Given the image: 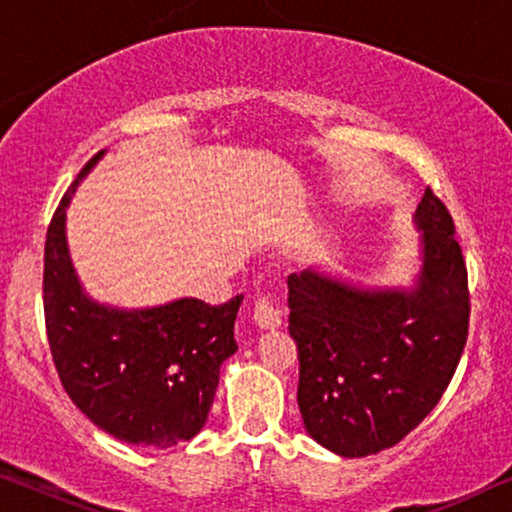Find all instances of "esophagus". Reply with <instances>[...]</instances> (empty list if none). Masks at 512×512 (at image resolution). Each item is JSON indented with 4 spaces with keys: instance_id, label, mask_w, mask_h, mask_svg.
Returning a JSON list of instances; mask_svg holds the SVG:
<instances>
[{
    "instance_id": "1",
    "label": "esophagus",
    "mask_w": 512,
    "mask_h": 512,
    "mask_svg": "<svg viewBox=\"0 0 512 512\" xmlns=\"http://www.w3.org/2000/svg\"><path fill=\"white\" fill-rule=\"evenodd\" d=\"M283 320V309L274 302L271 295L257 297L255 302V323L260 327H278Z\"/></svg>"
}]
</instances>
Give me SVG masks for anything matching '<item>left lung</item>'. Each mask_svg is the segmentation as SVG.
<instances>
[{"mask_svg":"<svg viewBox=\"0 0 512 512\" xmlns=\"http://www.w3.org/2000/svg\"><path fill=\"white\" fill-rule=\"evenodd\" d=\"M414 222L424 260L412 288L365 290L313 271L288 278L304 428L349 459L398 445L431 414L468 339L466 262L431 187Z\"/></svg>","mask_w":512,"mask_h":512,"instance_id":"1","label":"left lung"}]
</instances>
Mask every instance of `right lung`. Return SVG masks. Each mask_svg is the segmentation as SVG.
I'll return each instance as SVG.
<instances>
[{
	"label": "right lung",
	"instance_id": "add662e5",
	"mask_svg": "<svg viewBox=\"0 0 512 512\" xmlns=\"http://www.w3.org/2000/svg\"><path fill=\"white\" fill-rule=\"evenodd\" d=\"M100 156L81 168L46 231V335L63 388L95 426L131 445L166 449L206 424L220 365L238 349L243 295L220 306L185 297L133 311L93 302L70 262L65 208Z\"/></svg>",
	"mask_w": 512,
	"mask_h": 512
}]
</instances>
